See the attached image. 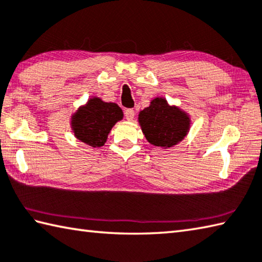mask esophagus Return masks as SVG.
<instances>
[{
  "label": "esophagus",
  "instance_id": "esophagus-1",
  "mask_svg": "<svg viewBox=\"0 0 262 262\" xmlns=\"http://www.w3.org/2000/svg\"><path fill=\"white\" fill-rule=\"evenodd\" d=\"M124 115H125V118H126L127 121H132L133 118H135L136 113H135V111H133V110H125Z\"/></svg>",
  "mask_w": 262,
  "mask_h": 262
}]
</instances>
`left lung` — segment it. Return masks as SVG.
Listing matches in <instances>:
<instances>
[{"instance_id":"obj_1","label":"left lung","mask_w":262,"mask_h":262,"mask_svg":"<svg viewBox=\"0 0 262 262\" xmlns=\"http://www.w3.org/2000/svg\"><path fill=\"white\" fill-rule=\"evenodd\" d=\"M138 122L149 144L166 149L185 139L191 121L188 113L157 97L139 113Z\"/></svg>"}]
</instances>
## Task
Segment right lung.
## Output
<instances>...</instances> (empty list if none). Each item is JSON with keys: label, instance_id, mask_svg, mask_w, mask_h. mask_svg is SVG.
I'll return each instance as SVG.
<instances>
[{"label": "right lung", "instance_id": "right-lung-1", "mask_svg": "<svg viewBox=\"0 0 262 262\" xmlns=\"http://www.w3.org/2000/svg\"><path fill=\"white\" fill-rule=\"evenodd\" d=\"M122 118L123 111L115 102L92 97L72 115L71 127L76 139L96 148L105 145L113 126Z\"/></svg>", "mask_w": 262, "mask_h": 262}]
</instances>
